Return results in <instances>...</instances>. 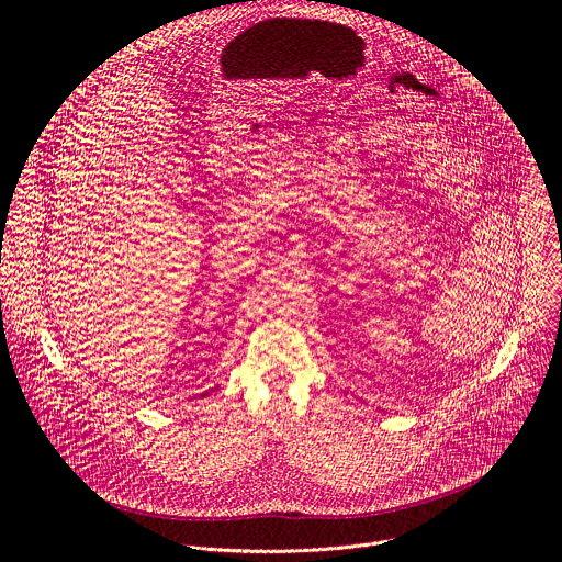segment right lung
<instances>
[{
  "instance_id": "1",
  "label": "right lung",
  "mask_w": 562,
  "mask_h": 562,
  "mask_svg": "<svg viewBox=\"0 0 562 562\" xmlns=\"http://www.w3.org/2000/svg\"><path fill=\"white\" fill-rule=\"evenodd\" d=\"M211 391H215V389H211ZM211 391H204V393H200V397H204V395H209Z\"/></svg>"
}]
</instances>
